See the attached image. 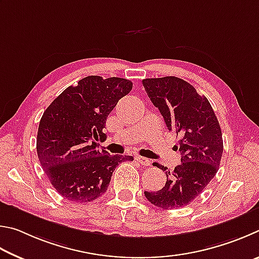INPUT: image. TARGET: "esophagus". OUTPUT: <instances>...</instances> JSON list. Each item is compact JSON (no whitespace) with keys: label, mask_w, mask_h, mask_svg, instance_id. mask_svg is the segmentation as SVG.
Listing matches in <instances>:
<instances>
[{"label":"esophagus","mask_w":259,"mask_h":259,"mask_svg":"<svg viewBox=\"0 0 259 259\" xmlns=\"http://www.w3.org/2000/svg\"><path fill=\"white\" fill-rule=\"evenodd\" d=\"M135 159H137V161H139L140 164L143 165V166H149L151 164L150 160L147 159L146 157H142V156H137V157H135Z\"/></svg>","instance_id":"34e87169"}]
</instances>
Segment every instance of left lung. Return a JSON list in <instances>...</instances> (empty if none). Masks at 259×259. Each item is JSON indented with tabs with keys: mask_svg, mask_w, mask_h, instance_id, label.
Instances as JSON below:
<instances>
[{
	"mask_svg": "<svg viewBox=\"0 0 259 259\" xmlns=\"http://www.w3.org/2000/svg\"><path fill=\"white\" fill-rule=\"evenodd\" d=\"M148 97L159 109L168 131L181 135L176 150L181 164L173 171L158 162L166 171L165 187L159 191H144L156 207L175 209L188 206L216 175L223 153L221 126L206 97L188 81L175 76L142 80Z\"/></svg>",
	"mask_w": 259,
	"mask_h": 259,
	"instance_id": "obj_1",
	"label": "left lung"
}]
</instances>
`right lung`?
Returning a JSON list of instances; mask_svg holds the SVG:
<instances>
[{"label": "right lung", "instance_id": "right-lung-1", "mask_svg": "<svg viewBox=\"0 0 259 259\" xmlns=\"http://www.w3.org/2000/svg\"><path fill=\"white\" fill-rule=\"evenodd\" d=\"M133 83L119 77L88 76L52 101L40 118L36 150L40 165L59 194L89 202L107 191L118 164L132 156L109 155L100 142L109 113L131 92Z\"/></svg>", "mask_w": 259, "mask_h": 259}]
</instances>
